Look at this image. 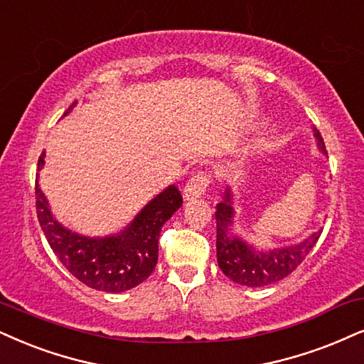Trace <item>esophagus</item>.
I'll list each match as a JSON object with an SVG mask.
<instances>
[{
	"instance_id": "34e87169",
	"label": "esophagus",
	"mask_w": 364,
	"mask_h": 364,
	"mask_svg": "<svg viewBox=\"0 0 364 364\" xmlns=\"http://www.w3.org/2000/svg\"><path fill=\"white\" fill-rule=\"evenodd\" d=\"M209 186V177L205 172H197L189 178V182L183 187V199L186 200H194L204 196L205 189Z\"/></svg>"
}]
</instances>
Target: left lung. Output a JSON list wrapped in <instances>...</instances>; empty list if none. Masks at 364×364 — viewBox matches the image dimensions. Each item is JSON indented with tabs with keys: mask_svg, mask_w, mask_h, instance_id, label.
Instances as JSON below:
<instances>
[{
	"mask_svg": "<svg viewBox=\"0 0 364 364\" xmlns=\"http://www.w3.org/2000/svg\"><path fill=\"white\" fill-rule=\"evenodd\" d=\"M317 148L326 155V145L319 129L312 128ZM235 194L228 183L221 203L216 205V250L218 264L228 278L240 285L264 287L289 277L316 246L322 230L314 231L300 243L263 250L248 243L235 232Z\"/></svg>",
	"mask_w": 364,
	"mask_h": 364,
	"instance_id": "8db88e82",
	"label": "left lung"
}]
</instances>
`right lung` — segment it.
Returning a JSON list of instances; mask_svg holds the SVG:
<instances>
[{
	"instance_id": "obj_1",
	"label": "right lung",
	"mask_w": 364,
	"mask_h": 364,
	"mask_svg": "<svg viewBox=\"0 0 364 364\" xmlns=\"http://www.w3.org/2000/svg\"><path fill=\"white\" fill-rule=\"evenodd\" d=\"M77 102H73L67 116ZM45 165V151L38 159V172ZM37 216L48 245L60 263L77 280L91 289L119 294L145 282L155 270L159 259L161 226L182 205V196L175 186H168L127 224L123 230L107 236H86L65 228L53 216L50 204L38 186Z\"/></svg>"
}]
</instances>
